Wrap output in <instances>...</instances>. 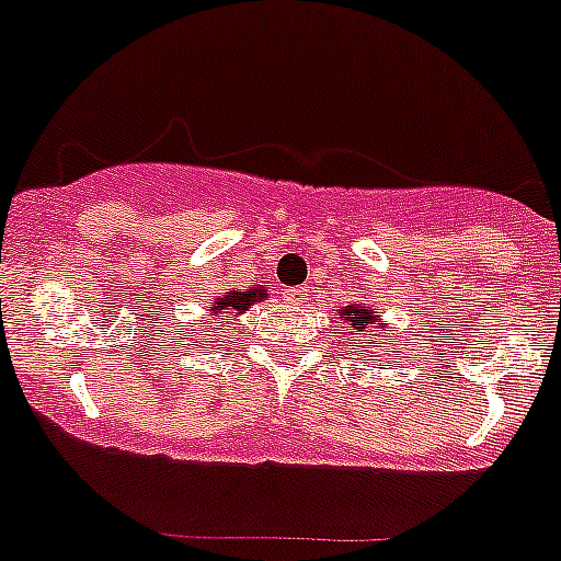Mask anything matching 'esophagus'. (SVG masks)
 <instances>
[{
    "instance_id": "obj_1",
    "label": "esophagus",
    "mask_w": 561,
    "mask_h": 561,
    "mask_svg": "<svg viewBox=\"0 0 561 561\" xmlns=\"http://www.w3.org/2000/svg\"><path fill=\"white\" fill-rule=\"evenodd\" d=\"M285 301L293 307H305L307 305V290L305 287H293V290L285 293Z\"/></svg>"
}]
</instances>
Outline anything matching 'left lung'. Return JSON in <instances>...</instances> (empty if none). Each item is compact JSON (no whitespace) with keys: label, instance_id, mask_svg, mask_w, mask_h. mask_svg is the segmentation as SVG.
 I'll use <instances>...</instances> for the list:
<instances>
[{"label":"left lung","instance_id":"left-lung-1","mask_svg":"<svg viewBox=\"0 0 561 561\" xmlns=\"http://www.w3.org/2000/svg\"><path fill=\"white\" fill-rule=\"evenodd\" d=\"M340 321H343V329H340V334H345V329H354L357 334H379V337H385V334L396 332L392 327H385L381 323V316H376L370 307H363V305H348L340 310Z\"/></svg>","mask_w":561,"mask_h":561}]
</instances>
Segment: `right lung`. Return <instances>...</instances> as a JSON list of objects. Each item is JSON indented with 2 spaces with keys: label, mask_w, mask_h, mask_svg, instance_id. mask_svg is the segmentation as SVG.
Here are the masks:
<instances>
[{
  "label": "right lung",
  "mask_w": 561,
  "mask_h": 561,
  "mask_svg": "<svg viewBox=\"0 0 561 561\" xmlns=\"http://www.w3.org/2000/svg\"><path fill=\"white\" fill-rule=\"evenodd\" d=\"M263 298H268L265 287H251V290H229L227 296L216 298L209 310L216 312V316H218V312H224V310H234L240 316V312L249 310L254 301H263Z\"/></svg>",
  "instance_id": "obj_1"
}]
</instances>
